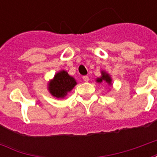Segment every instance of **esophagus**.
I'll use <instances>...</instances> for the list:
<instances>
[{
    "label": "esophagus",
    "mask_w": 157,
    "mask_h": 157,
    "mask_svg": "<svg viewBox=\"0 0 157 157\" xmlns=\"http://www.w3.org/2000/svg\"><path fill=\"white\" fill-rule=\"evenodd\" d=\"M82 79H83V81L86 82H87L89 81V77L87 76V75H84V76L82 77Z\"/></svg>",
    "instance_id": "obj_1"
}]
</instances>
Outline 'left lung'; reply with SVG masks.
<instances>
[{"label":"left lung","mask_w":157,"mask_h":157,"mask_svg":"<svg viewBox=\"0 0 157 157\" xmlns=\"http://www.w3.org/2000/svg\"><path fill=\"white\" fill-rule=\"evenodd\" d=\"M105 82L109 86H113L112 84V77H111V75H109V73L105 71H101V76L100 77H98V78L96 79V82L97 83H99V84H101L102 82Z\"/></svg>","instance_id":"obj_1"}]
</instances>
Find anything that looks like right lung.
Returning <instances> with one entry per match:
<instances>
[{"mask_svg": "<svg viewBox=\"0 0 157 157\" xmlns=\"http://www.w3.org/2000/svg\"><path fill=\"white\" fill-rule=\"evenodd\" d=\"M76 84V80L72 75H69L65 70H61L48 82L47 88L54 98H64Z\"/></svg>", "mask_w": 157, "mask_h": 157, "instance_id": "add662e5", "label": "right lung"}]
</instances>
